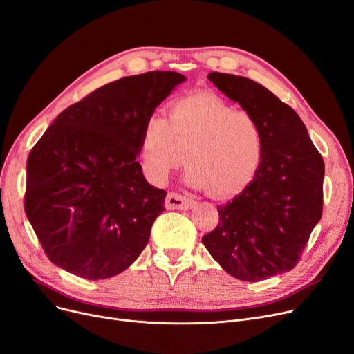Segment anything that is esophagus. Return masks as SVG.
Masks as SVG:
<instances>
[{"instance_id": "34e87169", "label": "esophagus", "mask_w": 354, "mask_h": 354, "mask_svg": "<svg viewBox=\"0 0 354 354\" xmlns=\"http://www.w3.org/2000/svg\"><path fill=\"white\" fill-rule=\"evenodd\" d=\"M195 205V201L185 195H180L178 192H169L165 201V207L167 209H182L187 211Z\"/></svg>"}]
</instances>
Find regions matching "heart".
I'll return each instance as SVG.
<instances>
[{"label":"heart","mask_w":354,"mask_h":354,"mask_svg":"<svg viewBox=\"0 0 354 354\" xmlns=\"http://www.w3.org/2000/svg\"><path fill=\"white\" fill-rule=\"evenodd\" d=\"M265 158L257 120L212 92L175 100L167 117L153 114L143 127L140 162L146 176L163 183L188 163V185L214 196H234L256 178Z\"/></svg>","instance_id":"heart-1"}]
</instances>
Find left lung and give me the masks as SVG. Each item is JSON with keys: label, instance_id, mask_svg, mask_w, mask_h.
<instances>
[{"label": "left lung", "instance_id": "8db88e82", "mask_svg": "<svg viewBox=\"0 0 354 354\" xmlns=\"http://www.w3.org/2000/svg\"><path fill=\"white\" fill-rule=\"evenodd\" d=\"M208 80L257 120L265 158L250 185L217 207L218 225L203 244L228 274L263 281L298 263L322 214L324 162L299 115L263 85L220 72Z\"/></svg>", "mask_w": 354, "mask_h": 354}]
</instances>
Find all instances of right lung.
<instances>
[{"instance_id": "obj_1", "label": "right lung", "mask_w": 354, "mask_h": 354, "mask_svg": "<svg viewBox=\"0 0 354 354\" xmlns=\"http://www.w3.org/2000/svg\"><path fill=\"white\" fill-rule=\"evenodd\" d=\"M185 81L155 71L106 84L60 113L30 151L24 209L57 268L98 281L140 256L166 196L136 160L143 127Z\"/></svg>"}]
</instances>
